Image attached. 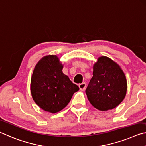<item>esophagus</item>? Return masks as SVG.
<instances>
[{
	"mask_svg": "<svg viewBox=\"0 0 146 146\" xmlns=\"http://www.w3.org/2000/svg\"><path fill=\"white\" fill-rule=\"evenodd\" d=\"M86 87H87V84H86L85 83H80V84L79 85V87H80V89L81 90H85Z\"/></svg>",
	"mask_w": 146,
	"mask_h": 146,
	"instance_id": "esophagus-1",
	"label": "esophagus"
}]
</instances>
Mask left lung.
<instances>
[{
	"mask_svg": "<svg viewBox=\"0 0 146 146\" xmlns=\"http://www.w3.org/2000/svg\"><path fill=\"white\" fill-rule=\"evenodd\" d=\"M92 74L85 90L90 104L102 111L115 108L127 91V80L122 70L115 62L103 56L93 66Z\"/></svg>",
	"mask_w": 146,
	"mask_h": 146,
	"instance_id": "1",
	"label": "left lung"
}]
</instances>
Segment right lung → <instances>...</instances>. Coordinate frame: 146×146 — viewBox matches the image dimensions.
I'll use <instances>...</instances> for the list:
<instances>
[{"instance_id": "1", "label": "right lung", "mask_w": 146, "mask_h": 146, "mask_svg": "<svg viewBox=\"0 0 146 146\" xmlns=\"http://www.w3.org/2000/svg\"><path fill=\"white\" fill-rule=\"evenodd\" d=\"M62 69L56 56H48L38 62L33 72L30 85L33 100L45 111H61L79 90Z\"/></svg>"}]
</instances>
